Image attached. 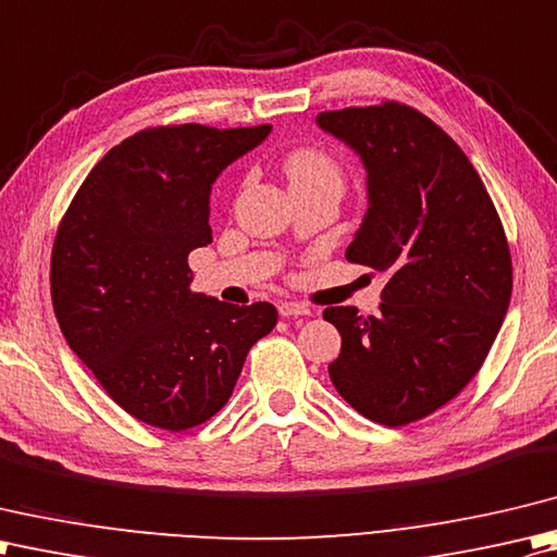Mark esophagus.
<instances>
[{
	"label": "esophagus",
	"instance_id": "obj_1",
	"mask_svg": "<svg viewBox=\"0 0 557 557\" xmlns=\"http://www.w3.org/2000/svg\"><path fill=\"white\" fill-rule=\"evenodd\" d=\"M278 312H281V317H305V314H312L308 305H302V302H278Z\"/></svg>",
	"mask_w": 557,
	"mask_h": 557
}]
</instances>
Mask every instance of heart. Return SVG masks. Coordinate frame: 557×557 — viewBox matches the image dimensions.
<instances>
[{"mask_svg": "<svg viewBox=\"0 0 557 557\" xmlns=\"http://www.w3.org/2000/svg\"><path fill=\"white\" fill-rule=\"evenodd\" d=\"M290 191L298 189H344V168L320 146H295L281 161Z\"/></svg>", "mask_w": 557, "mask_h": 557, "instance_id": "obj_1", "label": "heart"}]
</instances>
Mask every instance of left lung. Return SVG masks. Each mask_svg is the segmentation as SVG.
<instances>
[{
    "instance_id": "1",
    "label": "left lung",
    "mask_w": 557,
    "mask_h": 557,
    "mask_svg": "<svg viewBox=\"0 0 557 557\" xmlns=\"http://www.w3.org/2000/svg\"><path fill=\"white\" fill-rule=\"evenodd\" d=\"M317 122L368 168L370 209L346 259L389 276L377 317L324 310L342 334L329 377L360 416L401 428L481 370L512 298V255L467 153L421 110L382 100Z\"/></svg>"
}]
</instances>
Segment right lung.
Returning <instances> with one entry per match:
<instances>
[{"label": "right lung", "mask_w": 557, "mask_h": 557, "mask_svg": "<svg viewBox=\"0 0 557 557\" xmlns=\"http://www.w3.org/2000/svg\"><path fill=\"white\" fill-rule=\"evenodd\" d=\"M269 124L146 127L110 149L57 225L54 317L120 408L183 433L231 399L243 362L276 326L271 302L228 305L189 288V252L211 243L209 191Z\"/></svg>", "instance_id": "obj_1"}]
</instances>
